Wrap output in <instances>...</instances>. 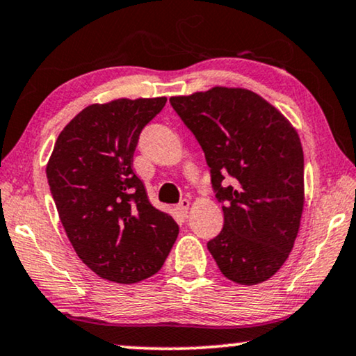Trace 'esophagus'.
<instances>
[{"label": "esophagus", "instance_id": "34e87169", "mask_svg": "<svg viewBox=\"0 0 356 356\" xmlns=\"http://www.w3.org/2000/svg\"><path fill=\"white\" fill-rule=\"evenodd\" d=\"M188 208H191V202H188L187 198H184V200H181V203H179V205L175 207V210H177V213L181 216H187Z\"/></svg>", "mask_w": 356, "mask_h": 356}]
</instances>
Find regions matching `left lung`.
<instances>
[{
	"label": "left lung",
	"instance_id": "left-lung-1",
	"mask_svg": "<svg viewBox=\"0 0 356 356\" xmlns=\"http://www.w3.org/2000/svg\"><path fill=\"white\" fill-rule=\"evenodd\" d=\"M211 169L225 226L208 250L227 280L257 285L286 262L305 208V156L291 122L262 96L215 86L169 99ZM229 173L234 186L220 182Z\"/></svg>",
	"mask_w": 356,
	"mask_h": 356
}]
</instances>
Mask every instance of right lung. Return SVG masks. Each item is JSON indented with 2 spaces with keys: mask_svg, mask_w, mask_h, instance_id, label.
<instances>
[{
  "mask_svg": "<svg viewBox=\"0 0 356 356\" xmlns=\"http://www.w3.org/2000/svg\"><path fill=\"white\" fill-rule=\"evenodd\" d=\"M168 97L113 99L83 108L55 141L47 179L78 257L104 280L153 277L177 239L169 213L151 205L131 164L143 127Z\"/></svg>",
  "mask_w": 356,
  "mask_h": 356,
  "instance_id": "obj_1",
  "label": "right lung"
}]
</instances>
